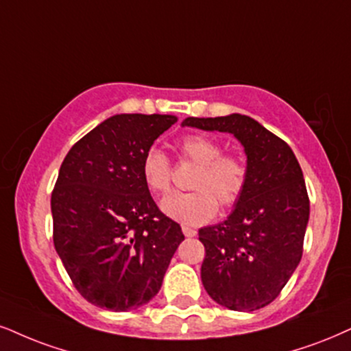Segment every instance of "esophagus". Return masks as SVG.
<instances>
[{
    "instance_id": "obj_1",
    "label": "esophagus",
    "mask_w": 351,
    "mask_h": 351,
    "mask_svg": "<svg viewBox=\"0 0 351 351\" xmlns=\"http://www.w3.org/2000/svg\"><path fill=\"white\" fill-rule=\"evenodd\" d=\"M182 232L185 237H193L197 236V231L193 228H189V226H182Z\"/></svg>"
}]
</instances>
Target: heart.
<instances>
[{"label":"heart","mask_w":351,"mask_h":351,"mask_svg":"<svg viewBox=\"0 0 351 351\" xmlns=\"http://www.w3.org/2000/svg\"><path fill=\"white\" fill-rule=\"evenodd\" d=\"M184 161L195 164L189 193H172L164 198L161 210L169 218L184 224L208 223L223 208L236 205L247 185V164L237 154H221L223 149L206 136H187L179 143ZM141 176L146 187L156 195H166L171 190V162L158 148H149L143 156Z\"/></svg>","instance_id":"obj_1"}]
</instances>
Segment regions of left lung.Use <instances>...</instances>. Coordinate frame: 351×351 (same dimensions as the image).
<instances>
[{"instance_id": "8db88e82", "label": "left lung", "mask_w": 351, "mask_h": 351, "mask_svg": "<svg viewBox=\"0 0 351 351\" xmlns=\"http://www.w3.org/2000/svg\"><path fill=\"white\" fill-rule=\"evenodd\" d=\"M182 127L234 135L247 156V185L226 221L202 228V283L211 300L250 313L270 304L302 255L309 198L295 153L247 115L189 117Z\"/></svg>"}]
</instances>
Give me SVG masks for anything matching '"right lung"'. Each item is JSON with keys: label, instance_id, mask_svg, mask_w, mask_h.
Masks as SVG:
<instances>
[{"label": "right lung", "instance_id": "add662e5", "mask_svg": "<svg viewBox=\"0 0 351 351\" xmlns=\"http://www.w3.org/2000/svg\"><path fill=\"white\" fill-rule=\"evenodd\" d=\"M176 115L119 114L68 151L51 192L53 244L84 300L115 313L146 304L184 241L141 176L143 156Z\"/></svg>", "mask_w": 351, "mask_h": 351}]
</instances>
